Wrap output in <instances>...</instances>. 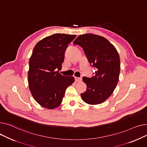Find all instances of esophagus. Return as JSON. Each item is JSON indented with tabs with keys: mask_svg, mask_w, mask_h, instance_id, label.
<instances>
[{
	"mask_svg": "<svg viewBox=\"0 0 147 147\" xmlns=\"http://www.w3.org/2000/svg\"><path fill=\"white\" fill-rule=\"evenodd\" d=\"M75 81L77 82H81L82 81V78H78V77H75Z\"/></svg>",
	"mask_w": 147,
	"mask_h": 147,
	"instance_id": "esophagus-1",
	"label": "esophagus"
}]
</instances>
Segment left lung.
I'll return each instance as SVG.
<instances>
[{"instance_id":"left-lung-1","label":"left lung","mask_w":147,"mask_h":147,"mask_svg":"<svg viewBox=\"0 0 147 147\" xmlns=\"http://www.w3.org/2000/svg\"><path fill=\"white\" fill-rule=\"evenodd\" d=\"M74 44L82 47L90 65L96 68L91 78L83 77L87 90L81 94V98L89 105L101 104L113 92L119 81L120 63L117 51L106 38L93 34L78 36Z\"/></svg>"}]
</instances>
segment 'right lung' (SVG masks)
Returning a JSON list of instances; mask_svg holds the SVG:
<instances>
[{
    "instance_id": "1",
    "label": "right lung",
    "mask_w": 147,
    "mask_h": 147,
    "mask_svg": "<svg viewBox=\"0 0 147 147\" xmlns=\"http://www.w3.org/2000/svg\"><path fill=\"white\" fill-rule=\"evenodd\" d=\"M75 37L55 34L39 41L33 49L29 60L28 86L34 100L43 107H58L66 88L75 81L73 76L62 75L59 71L68 44Z\"/></svg>"
}]
</instances>
